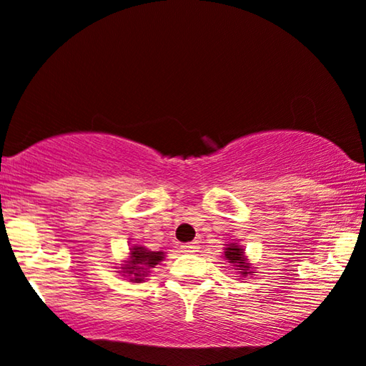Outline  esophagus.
I'll return each mask as SVG.
<instances>
[{
    "instance_id": "34e87169",
    "label": "esophagus",
    "mask_w": 366,
    "mask_h": 366,
    "mask_svg": "<svg viewBox=\"0 0 366 366\" xmlns=\"http://www.w3.org/2000/svg\"><path fill=\"white\" fill-rule=\"evenodd\" d=\"M180 249H182V252L192 254V252H197V249H199V245H197V242H191V244L180 245Z\"/></svg>"
}]
</instances>
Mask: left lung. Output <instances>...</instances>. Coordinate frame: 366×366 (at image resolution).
Returning <instances> with one entry per match:
<instances>
[{
	"mask_svg": "<svg viewBox=\"0 0 366 366\" xmlns=\"http://www.w3.org/2000/svg\"><path fill=\"white\" fill-rule=\"evenodd\" d=\"M223 259L232 264L233 269H237L242 278L254 272V267L247 259V254H245L244 247L239 244H227V247L223 249Z\"/></svg>",
	"mask_w": 366,
	"mask_h": 366,
	"instance_id": "left-lung-1",
	"label": "left lung"
}]
</instances>
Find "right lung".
I'll return each instance as SVG.
<instances>
[{
  "instance_id": "1",
  "label": "right lung",
  "mask_w": 366,
  "mask_h": 366,
  "mask_svg": "<svg viewBox=\"0 0 366 366\" xmlns=\"http://www.w3.org/2000/svg\"><path fill=\"white\" fill-rule=\"evenodd\" d=\"M164 259L165 252H162V250H148L139 244H131L126 261H122L121 266L116 269L133 283H141V281L147 280L149 269L160 264Z\"/></svg>"
}]
</instances>
